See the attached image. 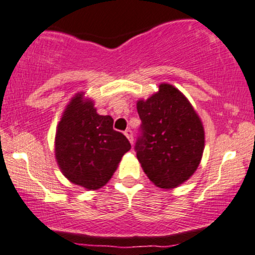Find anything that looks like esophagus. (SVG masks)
<instances>
[{
	"mask_svg": "<svg viewBox=\"0 0 255 255\" xmlns=\"http://www.w3.org/2000/svg\"><path fill=\"white\" fill-rule=\"evenodd\" d=\"M125 136L128 137V141H130L131 143H132V141H133V136H132V130H131V128H127V130H125Z\"/></svg>",
	"mask_w": 255,
	"mask_h": 255,
	"instance_id": "1",
	"label": "esophagus"
}]
</instances>
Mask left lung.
<instances>
[{
  "instance_id": "1",
  "label": "left lung",
  "mask_w": 255,
  "mask_h": 255,
  "mask_svg": "<svg viewBox=\"0 0 255 255\" xmlns=\"http://www.w3.org/2000/svg\"><path fill=\"white\" fill-rule=\"evenodd\" d=\"M137 112L142 124L135 150L144 173L165 189L182 184L201 160V120L185 96L170 84H161L147 101L137 102Z\"/></svg>"
}]
</instances>
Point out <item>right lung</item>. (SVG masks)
I'll list each match as a JSON object with an SVG mask.
<instances>
[{"instance_id": "obj_1", "label": "right lung", "mask_w": 255, "mask_h": 255, "mask_svg": "<svg viewBox=\"0 0 255 255\" xmlns=\"http://www.w3.org/2000/svg\"><path fill=\"white\" fill-rule=\"evenodd\" d=\"M82 96L73 97L60 120L55 155L66 178L94 190L110 181L131 144L114 130L112 117L97 114Z\"/></svg>"}]
</instances>
